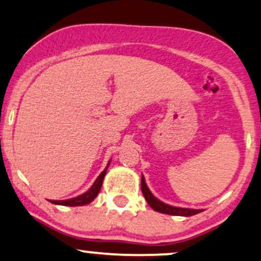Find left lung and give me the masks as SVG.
<instances>
[{"label":"left lung","instance_id":"obj_1","mask_svg":"<svg viewBox=\"0 0 261 261\" xmlns=\"http://www.w3.org/2000/svg\"><path fill=\"white\" fill-rule=\"evenodd\" d=\"M141 189H142V192H143L145 200H147V203L152 207V210L158 211V213L173 215V216L189 217V216H193V215H197L203 211L200 209H186V207L172 206V205H168V204L163 203V201H161V200H159L158 198H155L154 196H152L150 190L148 189L143 175H142V180H141Z\"/></svg>","mask_w":261,"mask_h":261}]
</instances>
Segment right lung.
I'll use <instances>...</instances> for the list:
<instances>
[{
	"label": "right lung",
	"instance_id": "right-lung-1",
	"mask_svg": "<svg viewBox=\"0 0 261 261\" xmlns=\"http://www.w3.org/2000/svg\"><path fill=\"white\" fill-rule=\"evenodd\" d=\"M110 162L107 163L106 168L103 169V171L100 173V175L96 178V180L93 184L92 187L85 192L81 196H77L75 198H70V199H65V200H51V203L54 204H57V205H65V206H80V205H86V204H89L90 201H93L98 196V193L100 192V189H101L102 186V181H103V178H105L106 175V172H107V168H109L110 166Z\"/></svg>",
	"mask_w": 261,
	"mask_h": 261
}]
</instances>
